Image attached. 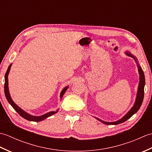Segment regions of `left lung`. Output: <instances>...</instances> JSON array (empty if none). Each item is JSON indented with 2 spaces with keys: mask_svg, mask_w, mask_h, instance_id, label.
<instances>
[{
  "mask_svg": "<svg viewBox=\"0 0 152 152\" xmlns=\"http://www.w3.org/2000/svg\"><path fill=\"white\" fill-rule=\"evenodd\" d=\"M125 54L126 56H127L129 57H131L134 59V61L136 62L137 66H138V74H139V83H138V91L137 93V96H136V99H135V102L134 103V104L133 106L130 110L129 111L127 114H126L124 117H122L121 119H119V120L116 121H113V122H107V121H102V119H100L98 118L95 117L97 120L99 121H101V123L106 125H118L119 124H121V123H124L125 121H127L128 119H129L131 116H133L135 113H137L138 112V110L140 108V106L142 105V103L143 99H144V86H145V76H144V74L142 69L141 66H140L139 63H138V61L137 60V58L133 56L130 51H125Z\"/></svg>",
  "mask_w": 152,
  "mask_h": 152,
  "instance_id": "8db88e82",
  "label": "left lung"
}]
</instances>
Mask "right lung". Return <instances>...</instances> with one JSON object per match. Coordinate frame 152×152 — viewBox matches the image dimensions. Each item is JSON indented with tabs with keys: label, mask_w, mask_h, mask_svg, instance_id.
<instances>
[{
	"label": "right lung",
	"mask_w": 152,
	"mask_h": 152,
	"mask_svg": "<svg viewBox=\"0 0 152 152\" xmlns=\"http://www.w3.org/2000/svg\"><path fill=\"white\" fill-rule=\"evenodd\" d=\"M12 64H10L9 65L8 68V70L6 71V72L5 74V76H4V93H5V96H6V98L7 99L8 102L10 104V105L12 106L15 110L17 112L18 114L20 115L22 118H23L24 119H27V120L28 121H41L44 120L46 118L50 117V116L52 115L55 114H56V113L59 111V109L57 110L56 111H51V112H49L46 113V114H45L44 115H39V116H36V115H31L28 114V113L26 112L25 111H24L23 110L21 109L19 106H18L17 104H15V103L13 101V100L11 97L10 94V91H9V88H8V74L10 72V70L11 69V66H12ZM69 88V86H66L65 88H64L63 89L62 91H61V93H60V99L61 101V99H62V97L63 95L64 94V93L66 92V91L67 90V89Z\"/></svg>",
	"instance_id": "right-lung-1"
}]
</instances>
